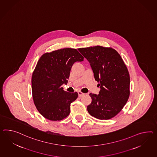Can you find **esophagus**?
Wrapping results in <instances>:
<instances>
[{
    "instance_id": "esophagus-1",
    "label": "esophagus",
    "mask_w": 157,
    "mask_h": 157,
    "mask_svg": "<svg viewBox=\"0 0 157 157\" xmlns=\"http://www.w3.org/2000/svg\"><path fill=\"white\" fill-rule=\"evenodd\" d=\"M78 97H80L82 96H84L85 94L84 93L81 92V91H79V92H78Z\"/></svg>"
}]
</instances>
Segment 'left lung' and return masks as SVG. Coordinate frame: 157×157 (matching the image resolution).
<instances>
[{
  "instance_id": "1",
  "label": "left lung",
  "mask_w": 157,
  "mask_h": 157,
  "mask_svg": "<svg viewBox=\"0 0 157 157\" xmlns=\"http://www.w3.org/2000/svg\"><path fill=\"white\" fill-rule=\"evenodd\" d=\"M90 63L99 94L90 93L89 113L99 120H109L121 112L130 95V76L120 55L112 48L94 46L78 48Z\"/></svg>"
}]
</instances>
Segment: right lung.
<instances>
[{"label": "right lung", "instance_id": "obj_1", "mask_svg": "<svg viewBox=\"0 0 157 157\" xmlns=\"http://www.w3.org/2000/svg\"><path fill=\"white\" fill-rule=\"evenodd\" d=\"M76 49H60L43 54L32 76L33 102L39 112L51 121H60L70 113L71 104L78 97L77 92L64 91L61 85L68 82L73 64L82 61Z\"/></svg>", "mask_w": 157, "mask_h": 157}]
</instances>
